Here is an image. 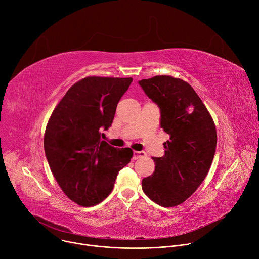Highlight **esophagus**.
<instances>
[{
  "instance_id": "esophagus-1",
  "label": "esophagus",
  "mask_w": 259,
  "mask_h": 259,
  "mask_svg": "<svg viewBox=\"0 0 259 259\" xmlns=\"http://www.w3.org/2000/svg\"><path fill=\"white\" fill-rule=\"evenodd\" d=\"M146 154H145V152H143V151H140V152H137V151H134L133 152V160H137V159H139V158H142V157H144Z\"/></svg>"
}]
</instances>
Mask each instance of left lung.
<instances>
[{"label":"left lung","instance_id":"obj_1","mask_svg":"<svg viewBox=\"0 0 259 259\" xmlns=\"http://www.w3.org/2000/svg\"><path fill=\"white\" fill-rule=\"evenodd\" d=\"M161 112V128L169 134L165 155L154 157L155 172L142 179V191L163 207L190 198L211 167L217 143L214 122L193 87L180 79L156 76L138 82Z\"/></svg>","mask_w":259,"mask_h":259}]
</instances>
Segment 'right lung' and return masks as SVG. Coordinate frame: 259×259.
Listing matches in <instances>:
<instances>
[{
    "label": "right lung",
    "instance_id": "1",
    "mask_svg": "<svg viewBox=\"0 0 259 259\" xmlns=\"http://www.w3.org/2000/svg\"><path fill=\"white\" fill-rule=\"evenodd\" d=\"M131 82L132 78L82 79L68 89L48 121V164L63 193L81 206L103 201L133 156L129 147L116 149L101 140L100 133L112 126L117 104Z\"/></svg>",
    "mask_w": 259,
    "mask_h": 259
}]
</instances>
